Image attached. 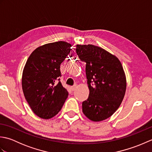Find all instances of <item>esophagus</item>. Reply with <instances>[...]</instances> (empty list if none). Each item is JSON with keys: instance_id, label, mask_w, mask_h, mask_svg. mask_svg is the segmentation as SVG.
I'll return each mask as SVG.
<instances>
[{"instance_id": "obj_1", "label": "esophagus", "mask_w": 152, "mask_h": 152, "mask_svg": "<svg viewBox=\"0 0 152 152\" xmlns=\"http://www.w3.org/2000/svg\"><path fill=\"white\" fill-rule=\"evenodd\" d=\"M76 87H77V85L76 84H75V85H74L73 86H72L71 87V90H72V91H74V90L76 89Z\"/></svg>"}]
</instances>
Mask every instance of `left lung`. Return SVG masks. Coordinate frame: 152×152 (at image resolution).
I'll return each mask as SVG.
<instances>
[{
    "mask_svg": "<svg viewBox=\"0 0 152 152\" xmlns=\"http://www.w3.org/2000/svg\"><path fill=\"white\" fill-rule=\"evenodd\" d=\"M80 59L86 63V74L89 89L82 102V112L93 121L110 117L124 100L127 80L120 61L114 55L92 44L76 45Z\"/></svg>",
    "mask_w": 152,
    "mask_h": 152,
    "instance_id": "8db88e82",
    "label": "left lung"
}]
</instances>
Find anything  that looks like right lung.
<instances>
[{"instance_id":"obj_1","label":"right lung","mask_w":152,"mask_h":152,"mask_svg":"<svg viewBox=\"0 0 152 152\" xmlns=\"http://www.w3.org/2000/svg\"><path fill=\"white\" fill-rule=\"evenodd\" d=\"M72 45L64 41L39 46L30 55L22 74V89L31 110L38 117L48 119L62 108L69 92L61 84L60 65Z\"/></svg>"}]
</instances>
